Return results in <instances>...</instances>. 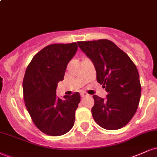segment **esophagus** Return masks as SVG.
I'll list each match as a JSON object with an SVG mask.
<instances>
[{"instance_id":"34e87169","label":"esophagus","mask_w":157,"mask_h":157,"mask_svg":"<svg viewBox=\"0 0 157 157\" xmlns=\"http://www.w3.org/2000/svg\"><path fill=\"white\" fill-rule=\"evenodd\" d=\"M88 93H86V92H81L80 93V96H81V97H87L88 96Z\"/></svg>"}]
</instances>
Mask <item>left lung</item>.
<instances>
[{
	"instance_id": "left-lung-1",
	"label": "left lung",
	"mask_w": 157,
	"mask_h": 157,
	"mask_svg": "<svg viewBox=\"0 0 157 157\" xmlns=\"http://www.w3.org/2000/svg\"><path fill=\"white\" fill-rule=\"evenodd\" d=\"M91 59L97 80L105 88L104 99L94 95L91 113L94 121L107 130H117L130 122L141 97L138 70L128 55L107 39L77 42Z\"/></svg>"
}]
</instances>
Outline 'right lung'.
Returning a JSON list of instances; mask_svg holds the SVG:
<instances>
[{"mask_svg": "<svg viewBox=\"0 0 157 157\" xmlns=\"http://www.w3.org/2000/svg\"><path fill=\"white\" fill-rule=\"evenodd\" d=\"M77 50L76 42L48 45L34 56L25 72V105L36 127L49 136L66 134L75 124L80 94L65 96L63 100L56 96V89Z\"/></svg>", "mask_w": 157, "mask_h": 157, "instance_id": "obj_1", "label": "right lung"}]
</instances>
